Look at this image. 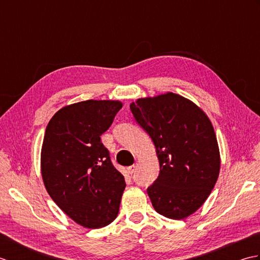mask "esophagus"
I'll list each match as a JSON object with an SVG mask.
<instances>
[{
  "label": "esophagus",
  "mask_w": 260,
  "mask_h": 260,
  "mask_svg": "<svg viewBox=\"0 0 260 260\" xmlns=\"http://www.w3.org/2000/svg\"><path fill=\"white\" fill-rule=\"evenodd\" d=\"M136 170V165H131V167L127 168V172H128V174H133L135 172Z\"/></svg>",
  "instance_id": "esophagus-1"
}]
</instances>
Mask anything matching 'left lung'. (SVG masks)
<instances>
[{"label":"left lung","mask_w":260,"mask_h":260,"mask_svg":"<svg viewBox=\"0 0 260 260\" xmlns=\"http://www.w3.org/2000/svg\"><path fill=\"white\" fill-rule=\"evenodd\" d=\"M129 107L159 162L157 179L147 187L154 209L170 219L189 217L206 202L219 176L211 121L194 103L173 92L140 98Z\"/></svg>","instance_id":"1"}]
</instances>
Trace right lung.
Returning a JSON list of instances; mask_svg holds the SVG:
<instances>
[{"mask_svg":"<svg viewBox=\"0 0 260 260\" xmlns=\"http://www.w3.org/2000/svg\"><path fill=\"white\" fill-rule=\"evenodd\" d=\"M121 107L118 101L92 99L68 105L53 115L46 128L43 183L57 206L85 228H103L118 214L126 183L101 136Z\"/></svg>","mask_w":260,"mask_h":260,"instance_id":"add662e5","label":"right lung"}]
</instances>
